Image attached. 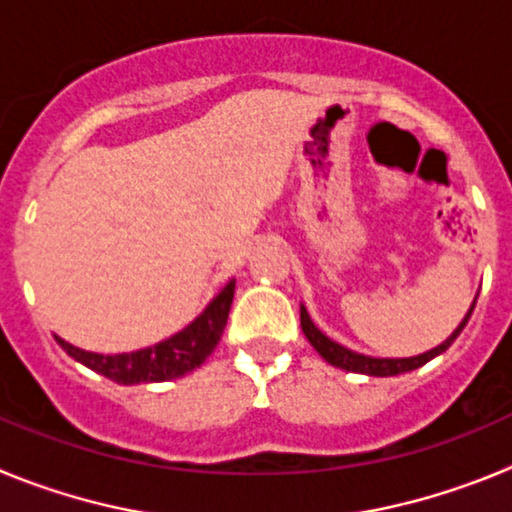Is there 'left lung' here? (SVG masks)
Masks as SVG:
<instances>
[{
  "mask_svg": "<svg viewBox=\"0 0 512 512\" xmlns=\"http://www.w3.org/2000/svg\"><path fill=\"white\" fill-rule=\"evenodd\" d=\"M472 310H474V305H472ZM472 310L467 312V318L461 320L459 328H456L454 333H451V336L441 343V346L431 348V351H425V354H420V356H413V359H372V356L356 354V351H351V348L341 346V343H336V341H330L325 333H320V330L315 328V323L310 320V315H307L305 307H300V323H302V333L307 336V341L312 343V348H315V351H318V354L328 361V364L338 366V369H346V372L369 374V377H395V374H402V372H413V369H418V366L428 364V361L436 359L438 354H443V351H446V348L454 343V338L459 336L461 328L467 325Z\"/></svg>",
  "mask_w": 512,
  "mask_h": 512,
  "instance_id": "8db88e82",
  "label": "left lung"
}]
</instances>
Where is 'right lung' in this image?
Here are the masks:
<instances>
[{
	"label": "right lung",
	"mask_w": 512,
	"mask_h": 512,
	"mask_svg": "<svg viewBox=\"0 0 512 512\" xmlns=\"http://www.w3.org/2000/svg\"><path fill=\"white\" fill-rule=\"evenodd\" d=\"M235 282L225 284V289L215 300L207 305L200 318L192 325L176 333V336L166 338V341L156 343V346L140 348L133 354H115L102 356L92 354V351H81V348L71 346V343L61 341V348L76 361L89 366L92 372L104 374L107 379L117 384H140V382H166V379H176L182 374L192 372L207 356L215 351L217 341L223 336L225 323H228V312L233 305Z\"/></svg>",
	"instance_id": "add662e5"
}]
</instances>
